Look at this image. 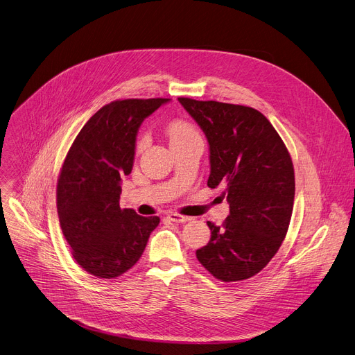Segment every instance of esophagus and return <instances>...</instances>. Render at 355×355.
<instances>
[{
	"mask_svg": "<svg viewBox=\"0 0 355 355\" xmlns=\"http://www.w3.org/2000/svg\"><path fill=\"white\" fill-rule=\"evenodd\" d=\"M167 218H168L170 220H173V222H177V223L191 220V218H189V216H184V215H180V214H177V212H171V214H168V216H167Z\"/></svg>",
	"mask_w": 355,
	"mask_h": 355,
	"instance_id": "1",
	"label": "esophagus"
}]
</instances>
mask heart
Returning a JSON list of instances; mask_svg holds the SVG:
<instances>
[{
  "label": "heart",
  "mask_w": 355,
  "mask_h": 355,
  "mask_svg": "<svg viewBox=\"0 0 355 355\" xmlns=\"http://www.w3.org/2000/svg\"><path fill=\"white\" fill-rule=\"evenodd\" d=\"M167 135L170 137V141L171 143H175V141H181V140H185L191 136H196L197 133L194 132V128H192L187 121H182V120H175L173 123L168 124L167 127ZM144 143V140L140 141V146Z\"/></svg>",
  "instance_id": "1"
}]
</instances>
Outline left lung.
Masks as SVG:
<instances>
[{"label": "left lung", "instance_id": "8db88e82", "mask_svg": "<svg viewBox=\"0 0 355 355\" xmlns=\"http://www.w3.org/2000/svg\"><path fill=\"white\" fill-rule=\"evenodd\" d=\"M209 144L208 187L223 185L230 215L220 227L207 222L209 242L200 263L222 282L259 273L279 250L292 218L295 170L270 121L256 109L178 98Z\"/></svg>", "mask_w": 355, "mask_h": 355}]
</instances>
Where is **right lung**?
Segmentation results:
<instances>
[{"label":"right lung","instance_id":"1","mask_svg":"<svg viewBox=\"0 0 355 355\" xmlns=\"http://www.w3.org/2000/svg\"><path fill=\"white\" fill-rule=\"evenodd\" d=\"M170 99L116 101L96 112L69 148L58 178L60 228L75 261L96 277L132 269L158 216L120 208L121 178L132 173L143 120Z\"/></svg>","mask_w":355,"mask_h":355}]
</instances>
